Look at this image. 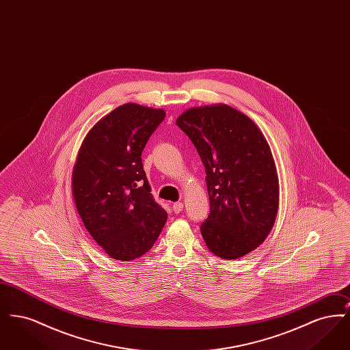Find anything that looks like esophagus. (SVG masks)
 <instances>
[{
    "instance_id": "obj_1",
    "label": "esophagus",
    "mask_w": 350,
    "mask_h": 350,
    "mask_svg": "<svg viewBox=\"0 0 350 350\" xmlns=\"http://www.w3.org/2000/svg\"><path fill=\"white\" fill-rule=\"evenodd\" d=\"M172 208H173V211H174L176 214H178V213H181V211H183V204L181 202H176V203H173Z\"/></svg>"
}]
</instances>
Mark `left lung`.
<instances>
[{"instance_id":"8db88e82","label":"left lung","mask_w":350,"mask_h":350,"mask_svg":"<svg viewBox=\"0 0 350 350\" xmlns=\"http://www.w3.org/2000/svg\"><path fill=\"white\" fill-rule=\"evenodd\" d=\"M206 169L210 215L200 226L208 250L236 260L261 245L280 206V181L267 139L226 103L191 107L176 120Z\"/></svg>"}]
</instances>
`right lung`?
<instances>
[{
	"label": "right lung",
	"mask_w": 350,
	"mask_h": 350,
	"mask_svg": "<svg viewBox=\"0 0 350 350\" xmlns=\"http://www.w3.org/2000/svg\"><path fill=\"white\" fill-rule=\"evenodd\" d=\"M165 110L124 103L86 133L72 173L85 228L114 260L131 261L153 247L167 211L153 200L142 152Z\"/></svg>",
	"instance_id": "1"
}]
</instances>
